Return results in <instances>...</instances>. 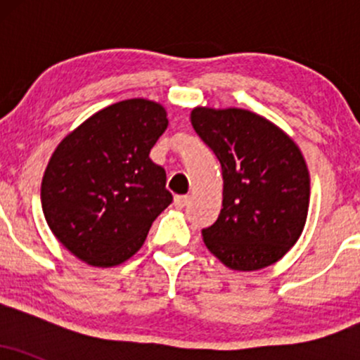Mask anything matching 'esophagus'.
I'll list each match as a JSON object with an SVG mask.
<instances>
[{
    "mask_svg": "<svg viewBox=\"0 0 360 360\" xmlns=\"http://www.w3.org/2000/svg\"><path fill=\"white\" fill-rule=\"evenodd\" d=\"M189 203V196H184V194H179V196L174 198V206L176 208H184L186 205Z\"/></svg>",
    "mask_w": 360,
    "mask_h": 360,
    "instance_id": "34e87169",
    "label": "esophagus"
}]
</instances>
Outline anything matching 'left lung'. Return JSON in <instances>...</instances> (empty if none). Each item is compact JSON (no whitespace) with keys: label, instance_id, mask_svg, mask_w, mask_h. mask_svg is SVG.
I'll return each instance as SVG.
<instances>
[{"label":"left lung","instance_id":"8db88e82","mask_svg":"<svg viewBox=\"0 0 360 360\" xmlns=\"http://www.w3.org/2000/svg\"><path fill=\"white\" fill-rule=\"evenodd\" d=\"M191 125L221 164L218 220L203 229L208 250L233 271L278 262L304 229L309 174L301 150L252 111L198 106Z\"/></svg>","mask_w":360,"mask_h":360}]
</instances>
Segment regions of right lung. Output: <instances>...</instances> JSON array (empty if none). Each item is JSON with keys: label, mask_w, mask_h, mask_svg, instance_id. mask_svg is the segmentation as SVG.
Masks as SVG:
<instances>
[{"label": "right lung", "mask_w": 360, "mask_h": 360, "mask_svg": "<svg viewBox=\"0 0 360 360\" xmlns=\"http://www.w3.org/2000/svg\"><path fill=\"white\" fill-rule=\"evenodd\" d=\"M159 103L103 108L57 146L42 179V210L57 240L94 267L125 262L172 203L150 148L167 128Z\"/></svg>", "instance_id": "1"}]
</instances>
